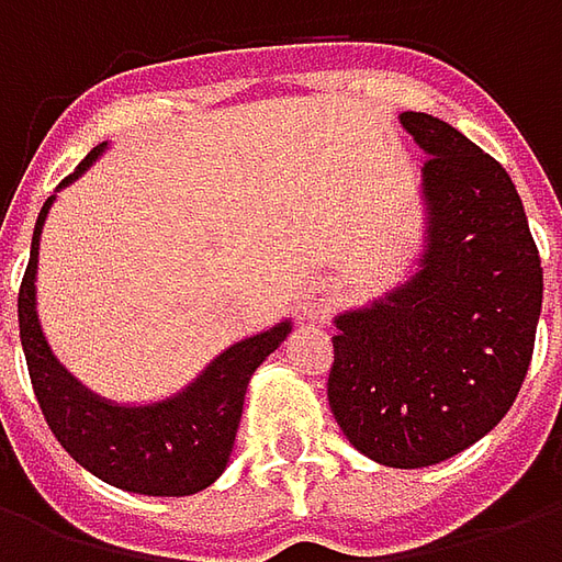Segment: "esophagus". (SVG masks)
Listing matches in <instances>:
<instances>
[{
	"label": "esophagus",
	"instance_id": "34e87169",
	"mask_svg": "<svg viewBox=\"0 0 562 562\" xmlns=\"http://www.w3.org/2000/svg\"><path fill=\"white\" fill-rule=\"evenodd\" d=\"M330 306V289L325 285H310L301 292V301H297V313L304 318H322L328 313Z\"/></svg>",
	"mask_w": 562,
	"mask_h": 562
}]
</instances>
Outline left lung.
Wrapping results in <instances>:
<instances>
[{"label":"left lung","mask_w":562,"mask_h":562,"mask_svg":"<svg viewBox=\"0 0 562 562\" xmlns=\"http://www.w3.org/2000/svg\"><path fill=\"white\" fill-rule=\"evenodd\" d=\"M401 123L427 153L424 252L403 285L334 318L328 403L361 454L418 470L479 442L518 397L542 261L499 161L430 114Z\"/></svg>","instance_id":"1"}]
</instances>
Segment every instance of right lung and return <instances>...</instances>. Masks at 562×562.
I'll list each match as a JSON object with an SVG mask.
<instances>
[{"instance_id": "obj_1", "label": "right lung", "mask_w": 562, "mask_h": 562, "mask_svg": "<svg viewBox=\"0 0 562 562\" xmlns=\"http://www.w3.org/2000/svg\"><path fill=\"white\" fill-rule=\"evenodd\" d=\"M104 149L108 140L92 147L90 156L80 161L75 173H68L59 189L75 183ZM54 201L56 195L47 198L38 213L30 265L18 294L20 342L44 422L83 470L120 491L147 496H189L204 491L228 467L249 379L270 352L280 349L292 322L282 318L280 325L228 346L173 397L144 406L104 401L83 389L56 361L35 313L38 240Z\"/></svg>"}]
</instances>
